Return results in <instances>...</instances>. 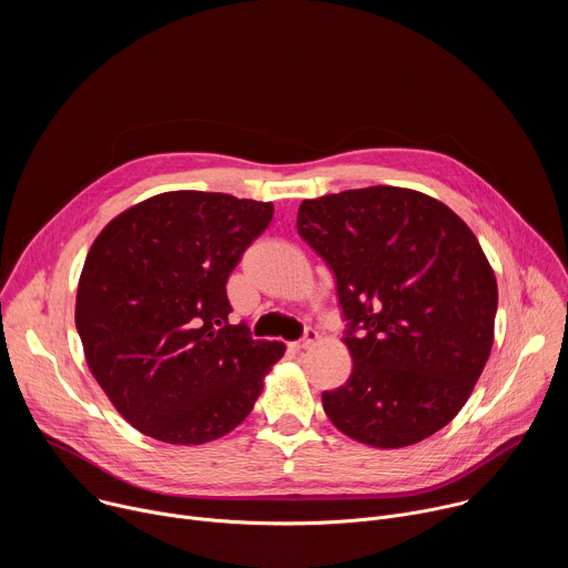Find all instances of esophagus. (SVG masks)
I'll return each mask as SVG.
<instances>
[{
    "label": "esophagus",
    "instance_id": "1",
    "mask_svg": "<svg viewBox=\"0 0 568 568\" xmlns=\"http://www.w3.org/2000/svg\"><path fill=\"white\" fill-rule=\"evenodd\" d=\"M316 342H318V333H316L314 328H307V331H305V335H303V339L294 342V344H292V348H294V351H303V348L314 346Z\"/></svg>",
    "mask_w": 568,
    "mask_h": 568
}]
</instances>
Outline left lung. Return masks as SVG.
<instances>
[{
	"instance_id": "8db88e82",
	"label": "left lung",
	"mask_w": 568,
	"mask_h": 568,
	"mask_svg": "<svg viewBox=\"0 0 568 568\" xmlns=\"http://www.w3.org/2000/svg\"><path fill=\"white\" fill-rule=\"evenodd\" d=\"M296 226L337 276L348 382L321 395L348 438L397 449L443 429L495 342L497 278L443 202L397 186L303 200Z\"/></svg>"
}]
</instances>
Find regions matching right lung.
Listing matches in <instances>:
<instances>
[{"label":"right lung","mask_w":568,"mask_h":568,"mask_svg":"<svg viewBox=\"0 0 568 568\" xmlns=\"http://www.w3.org/2000/svg\"><path fill=\"white\" fill-rule=\"evenodd\" d=\"M272 215V202L171 191L130 206L94 240L75 328L92 375L141 434L204 445L254 409L285 346L231 326L226 281Z\"/></svg>","instance_id":"1"}]
</instances>
